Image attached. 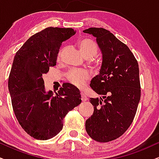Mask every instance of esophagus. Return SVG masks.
<instances>
[{"label": "esophagus", "instance_id": "esophagus-1", "mask_svg": "<svg viewBox=\"0 0 159 159\" xmlns=\"http://www.w3.org/2000/svg\"><path fill=\"white\" fill-rule=\"evenodd\" d=\"M81 100H82V101H86V100H87V98H86V94L84 93L83 92H81Z\"/></svg>", "mask_w": 159, "mask_h": 159}]
</instances>
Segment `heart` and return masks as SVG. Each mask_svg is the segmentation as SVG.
<instances>
[{
    "label": "heart",
    "mask_w": 159,
    "mask_h": 159,
    "mask_svg": "<svg viewBox=\"0 0 159 159\" xmlns=\"http://www.w3.org/2000/svg\"><path fill=\"white\" fill-rule=\"evenodd\" d=\"M78 48L82 55L87 59L94 58L98 51L97 44L89 38H84L80 40L78 43ZM89 78V73L84 70H72L66 75L67 81L78 88L84 86Z\"/></svg>",
    "instance_id": "heart-1"
}]
</instances>
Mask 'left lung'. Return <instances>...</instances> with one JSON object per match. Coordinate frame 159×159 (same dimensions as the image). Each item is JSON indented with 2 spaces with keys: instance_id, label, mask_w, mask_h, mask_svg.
<instances>
[{
  "instance_id": "1",
  "label": "left lung",
  "mask_w": 159,
  "mask_h": 159,
  "mask_svg": "<svg viewBox=\"0 0 159 159\" xmlns=\"http://www.w3.org/2000/svg\"><path fill=\"white\" fill-rule=\"evenodd\" d=\"M96 37L103 54L99 75L90 86L100 98H90L93 114L86 121L92 139L108 142L121 136L133 122L141 97L137 60L125 44L103 28L84 31Z\"/></svg>"
}]
</instances>
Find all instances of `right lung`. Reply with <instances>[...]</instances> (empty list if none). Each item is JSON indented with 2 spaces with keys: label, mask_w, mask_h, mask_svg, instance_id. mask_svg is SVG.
<instances>
[{
  "label": "right lung",
  "mask_w": 159,
  "mask_h": 159,
  "mask_svg": "<svg viewBox=\"0 0 159 159\" xmlns=\"http://www.w3.org/2000/svg\"><path fill=\"white\" fill-rule=\"evenodd\" d=\"M75 34L70 28L48 27L31 36L15 54L8 81L11 105L22 128L36 139L57 135L64 117L81 103L71 84H63L53 96L45 92L43 78L56 65L62 43Z\"/></svg>",
  "instance_id": "obj_1"
}]
</instances>
